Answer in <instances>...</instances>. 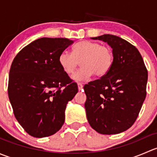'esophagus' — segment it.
Segmentation results:
<instances>
[{"instance_id": "34e87169", "label": "esophagus", "mask_w": 157, "mask_h": 157, "mask_svg": "<svg viewBox=\"0 0 157 157\" xmlns=\"http://www.w3.org/2000/svg\"><path fill=\"white\" fill-rule=\"evenodd\" d=\"M77 86H78L79 90H80L83 89V84H82V83H77Z\"/></svg>"}]
</instances>
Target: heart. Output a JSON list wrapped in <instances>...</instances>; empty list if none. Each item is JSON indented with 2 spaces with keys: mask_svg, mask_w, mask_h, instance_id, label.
<instances>
[{
  "mask_svg": "<svg viewBox=\"0 0 157 157\" xmlns=\"http://www.w3.org/2000/svg\"><path fill=\"white\" fill-rule=\"evenodd\" d=\"M114 61L110 47L91 41H80L74 45L72 54L64 51L58 56V63L65 74L71 75L79 64L82 66L74 75L75 80H84L94 74L102 77L109 72Z\"/></svg>",
  "mask_w": 157,
  "mask_h": 157,
  "instance_id": "heart-1",
  "label": "heart"
}]
</instances>
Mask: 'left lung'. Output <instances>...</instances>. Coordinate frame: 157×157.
<instances>
[{
	"label": "left lung",
	"mask_w": 157,
	"mask_h": 157,
	"mask_svg": "<svg viewBox=\"0 0 157 157\" xmlns=\"http://www.w3.org/2000/svg\"><path fill=\"white\" fill-rule=\"evenodd\" d=\"M107 42L114 55L112 67L100 79L83 89L90 126L102 134H116L135 122L147 95V70L135 46L118 36L92 38Z\"/></svg>",
	"instance_id": "8db88e82"
}]
</instances>
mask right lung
<instances>
[{
  "mask_svg": "<svg viewBox=\"0 0 157 157\" xmlns=\"http://www.w3.org/2000/svg\"><path fill=\"white\" fill-rule=\"evenodd\" d=\"M74 41L41 38L25 46L10 69L8 96L16 118L35 137H48L62 127L66 105L78 92L58 56Z\"/></svg>",
  "mask_w": 157,
  "mask_h": 157,
  "instance_id": "right-lung-1",
  "label": "right lung"
}]
</instances>
